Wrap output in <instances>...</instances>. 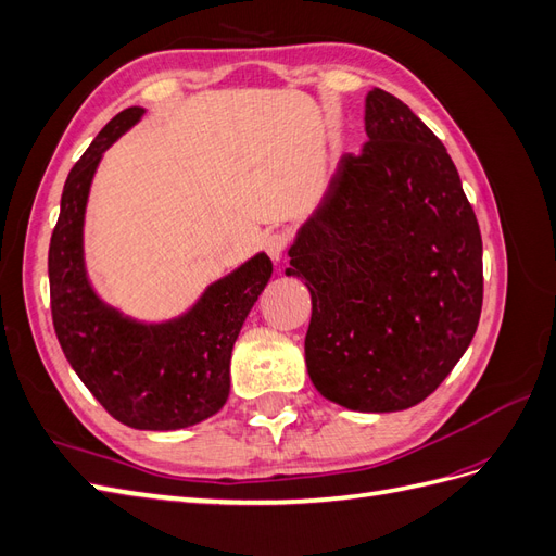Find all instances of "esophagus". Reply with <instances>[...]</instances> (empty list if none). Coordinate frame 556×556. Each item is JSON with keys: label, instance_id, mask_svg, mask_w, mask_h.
I'll return each mask as SVG.
<instances>
[{"label": "esophagus", "instance_id": "esophagus-1", "mask_svg": "<svg viewBox=\"0 0 556 556\" xmlns=\"http://www.w3.org/2000/svg\"><path fill=\"white\" fill-rule=\"evenodd\" d=\"M288 245H290V233L288 231H274V233H268V237L264 239L266 255L271 257L274 262H280V257L285 255V250H288Z\"/></svg>", "mask_w": 556, "mask_h": 556}]
</instances>
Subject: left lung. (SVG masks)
Returning a JSON list of instances; mask_svg holds the SVG:
<instances>
[{
	"mask_svg": "<svg viewBox=\"0 0 556 556\" xmlns=\"http://www.w3.org/2000/svg\"><path fill=\"white\" fill-rule=\"evenodd\" d=\"M343 155L296 231L285 274L306 280L315 390L359 413L406 410L462 359L482 311V239L441 139L394 94H366Z\"/></svg>",
	"mask_w": 556,
	"mask_h": 556,
	"instance_id": "obj_1",
	"label": "left lung"
}]
</instances>
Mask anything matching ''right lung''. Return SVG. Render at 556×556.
Listing matches in <instances>:
<instances>
[{
  "mask_svg": "<svg viewBox=\"0 0 556 556\" xmlns=\"http://www.w3.org/2000/svg\"><path fill=\"white\" fill-rule=\"evenodd\" d=\"M141 115V106L117 113L66 176L48 250L50 311L64 357L109 415L131 429L174 431L225 406L233 343L274 264L257 252L208 285L188 313L157 325L137 323L97 296L83 257L90 185L102 155Z\"/></svg>",
  "mask_w": 556,
  "mask_h": 556,
  "instance_id": "right-lung-1",
  "label": "right lung"
}]
</instances>
